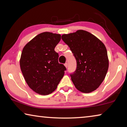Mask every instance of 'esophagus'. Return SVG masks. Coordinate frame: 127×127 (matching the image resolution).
<instances>
[{
	"label": "esophagus",
	"mask_w": 127,
	"mask_h": 127,
	"mask_svg": "<svg viewBox=\"0 0 127 127\" xmlns=\"http://www.w3.org/2000/svg\"><path fill=\"white\" fill-rule=\"evenodd\" d=\"M64 65H65V67L67 68V67H68V63H65V64H64Z\"/></svg>",
	"instance_id": "obj_1"
}]
</instances>
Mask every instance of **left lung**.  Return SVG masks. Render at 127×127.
Listing matches in <instances>:
<instances>
[{
    "instance_id": "8db88e82",
    "label": "left lung",
    "mask_w": 127,
    "mask_h": 127,
    "mask_svg": "<svg viewBox=\"0 0 127 127\" xmlns=\"http://www.w3.org/2000/svg\"><path fill=\"white\" fill-rule=\"evenodd\" d=\"M62 39L69 47L76 60V70L70 73L75 87L84 93L95 91L104 81L109 68L104 44L84 30L64 34Z\"/></svg>"
}]
</instances>
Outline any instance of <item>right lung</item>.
Wrapping results in <instances>:
<instances>
[{"instance_id":"add662e5","label":"right lung","mask_w":127,"mask_h":127,"mask_svg":"<svg viewBox=\"0 0 127 127\" xmlns=\"http://www.w3.org/2000/svg\"><path fill=\"white\" fill-rule=\"evenodd\" d=\"M61 35L45 32L38 34L23 48L20 66L27 85L43 95L55 91L63 78L66 68L59 63L54 49Z\"/></svg>"}]
</instances>
